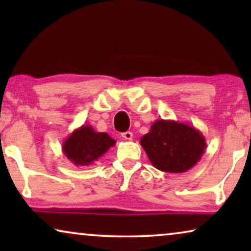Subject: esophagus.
Listing matches in <instances>:
<instances>
[{
  "mask_svg": "<svg viewBox=\"0 0 251 251\" xmlns=\"http://www.w3.org/2000/svg\"><path fill=\"white\" fill-rule=\"evenodd\" d=\"M132 132H130V131H126V132H123V133H121V137L123 139H126V140H131L132 139Z\"/></svg>",
  "mask_w": 251,
  "mask_h": 251,
  "instance_id": "esophagus-1",
  "label": "esophagus"
}]
</instances>
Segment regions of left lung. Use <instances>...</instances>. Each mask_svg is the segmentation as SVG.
I'll use <instances>...</instances> for the list:
<instances>
[{"mask_svg": "<svg viewBox=\"0 0 251 251\" xmlns=\"http://www.w3.org/2000/svg\"><path fill=\"white\" fill-rule=\"evenodd\" d=\"M154 168L164 173H186L203 155L205 139L193 126L174 120H156L140 138Z\"/></svg>", "mask_w": 251, "mask_h": 251, "instance_id": "8db88e82", "label": "left lung"}]
</instances>
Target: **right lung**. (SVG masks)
<instances>
[{"mask_svg":"<svg viewBox=\"0 0 251 251\" xmlns=\"http://www.w3.org/2000/svg\"><path fill=\"white\" fill-rule=\"evenodd\" d=\"M106 132H97L90 125L75 129L63 143L64 155L76 167H88L115 145Z\"/></svg>","mask_w":251,"mask_h":251,"instance_id":"right-lung-1","label":"right lung"}]
</instances>
